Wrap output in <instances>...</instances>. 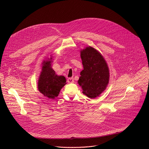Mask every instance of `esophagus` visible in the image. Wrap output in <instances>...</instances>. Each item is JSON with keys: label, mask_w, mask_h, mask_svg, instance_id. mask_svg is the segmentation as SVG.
I'll return each mask as SVG.
<instances>
[{"label": "esophagus", "mask_w": 149, "mask_h": 149, "mask_svg": "<svg viewBox=\"0 0 149 149\" xmlns=\"http://www.w3.org/2000/svg\"><path fill=\"white\" fill-rule=\"evenodd\" d=\"M67 82L69 83H72L74 82V79L73 78H68L67 79Z\"/></svg>", "instance_id": "34e87169"}]
</instances>
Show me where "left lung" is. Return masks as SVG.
Returning a JSON list of instances; mask_svg holds the SVG:
<instances>
[{"instance_id": "left-lung-1", "label": "left lung", "mask_w": 149, "mask_h": 149, "mask_svg": "<svg viewBox=\"0 0 149 149\" xmlns=\"http://www.w3.org/2000/svg\"><path fill=\"white\" fill-rule=\"evenodd\" d=\"M84 70L81 72L78 84L83 94L95 98L103 92L109 84V71L103 56L89 47L81 52Z\"/></svg>"}]
</instances>
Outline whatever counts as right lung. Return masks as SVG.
Listing matches in <instances>:
<instances>
[{"mask_svg": "<svg viewBox=\"0 0 149 149\" xmlns=\"http://www.w3.org/2000/svg\"><path fill=\"white\" fill-rule=\"evenodd\" d=\"M52 61H45L43 63L39 79L38 90L49 98L56 97L61 88L66 84V79L63 76H58L51 66Z\"/></svg>", "mask_w": 149, "mask_h": 149, "instance_id": "1", "label": "right lung"}]
</instances>
